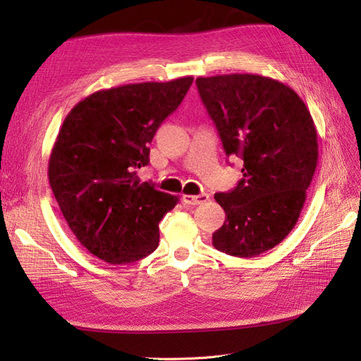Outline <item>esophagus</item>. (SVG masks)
Listing matches in <instances>:
<instances>
[{
  "label": "esophagus",
  "instance_id": "obj_1",
  "mask_svg": "<svg viewBox=\"0 0 361 361\" xmlns=\"http://www.w3.org/2000/svg\"><path fill=\"white\" fill-rule=\"evenodd\" d=\"M209 200L207 194H200V195H183L182 201L185 204L188 206H198V204H203Z\"/></svg>",
  "mask_w": 361,
  "mask_h": 361
}]
</instances>
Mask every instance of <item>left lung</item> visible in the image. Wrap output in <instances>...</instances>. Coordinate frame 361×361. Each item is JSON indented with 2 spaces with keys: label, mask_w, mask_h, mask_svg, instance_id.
Here are the masks:
<instances>
[{
  "label": "left lung",
  "mask_w": 361,
  "mask_h": 361,
  "mask_svg": "<svg viewBox=\"0 0 361 361\" xmlns=\"http://www.w3.org/2000/svg\"><path fill=\"white\" fill-rule=\"evenodd\" d=\"M226 157L243 161L234 190L214 194L225 210L213 246L253 257L281 243L298 222L319 160L310 111L290 87L262 75L195 80Z\"/></svg>",
  "instance_id": "1"
}]
</instances>
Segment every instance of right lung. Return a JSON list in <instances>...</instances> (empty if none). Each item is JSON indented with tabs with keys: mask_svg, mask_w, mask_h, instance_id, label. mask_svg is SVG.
Segmentation results:
<instances>
[{
	"mask_svg": "<svg viewBox=\"0 0 361 361\" xmlns=\"http://www.w3.org/2000/svg\"><path fill=\"white\" fill-rule=\"evenodd\" d=\"M192 81L100 90L66 115L50 155V186L77 240L105 262H136L158 247V224L179 197L140 182L136 170L148 166L154 135Z\"/></svg>",
	"mask_w": 361,
	"mask_h": 361,
	"instance_id": "obj_1",
	"label": "right lung"
}]
</instances>
